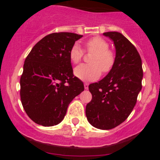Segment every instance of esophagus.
Instances as JSON below:
<instances>
[{"instance_id": "obj_1", "label": "esophagus", "mask_w": 160, "mask_h": 160, "mask_svg": "<svg viewBox=\"0 0 160 160\" xmlns=\"http://www.w3.org/2000/svg\"><path fill=\"white\" fill-rule=\"evenodd\" d=\"M84 88L86 89V90H88L89 88V84L87 82H85L84 83Z\"/></svg>"}]
</instances>
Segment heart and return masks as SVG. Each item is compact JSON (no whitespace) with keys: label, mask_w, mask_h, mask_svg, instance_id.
<instances>
[{"label":"heart","mask_w":160,"mask_h":160,"mask_svg":"<svg viewBox=\"0 0 160 160\" xmlns=\"http://www.w3.org/2000/svg\"><path fill=\"white\" fill-rule=\"evenodd\" d=\"M88 53H93L90 58L92 64H82L74 70V74L83 81L97 80L101 76L102 71L108 73L115 62V56L112 50L109 49V44L100 37L90 38L85 44ZM70 59L73 64L80 62L84 56V50L78 43H74L70 49Z\"/></svg>","instance_id":"heart-1"}]
</instances>
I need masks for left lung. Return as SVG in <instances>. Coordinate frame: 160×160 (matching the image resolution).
<instances>
[{
    "label": "left lung",
    "mask_w": 160,
    "mask_h": 160,
    "mask_svg": "<svg viewBox=\"0 0 160 160\" xmlns=\"http://www.w3.org/2000/svg\"><path fill=\"white\" fill-rule=\"evenodd\" d=\"M103 35L114 42L115 62L104 78L89 86L92 99L86 107V115L94 128L110 130L123 122L133 111L143 72L140 55L128 38L118 32Z\"/></svg>",
    "instance_id": "8db88e82"
}]
</instances>
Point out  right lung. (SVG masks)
Masks as SVG:
<instances>
[{
	"label": "right lung",
	"instance_id": "add662e5",
	"mask_svg": "<svg viewBox=\"0 0 160 160\" xmlns=\"http://www.w3.org/2000/svg\"><path fill=\"white\" fill-rule=\"evenodd\" d=\"M82 35L53 32L35 45L25 60L20 95L28 116L51 127L62 121L70 102L84 90L73 75L70 49Z\"/></svg>",
	"mask_w": 160,
	"mask_h": 160
}]
</instances>
